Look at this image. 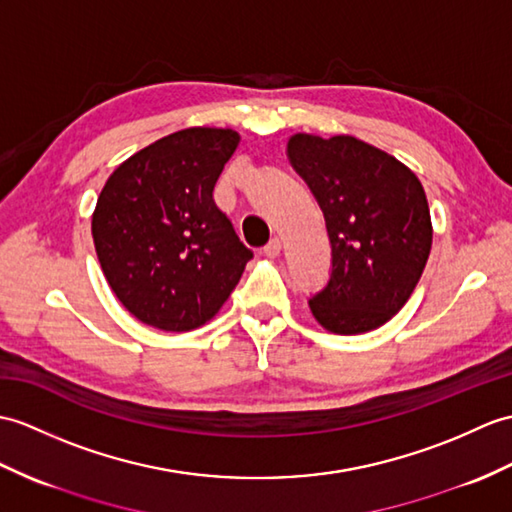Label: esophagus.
Wrapping results in <instances>:
<instances>
[{"mask_svg":"<svg viewBox=\"0 0 512 512\" xmlns=\"http://www.w3.org/2000/svg\"><path fill=\"white\" fill-rule=\"evenodd\" d=\"M264 253L268 257H277L281 253V240H279V237H272V240L264 246Z\"/></svg>","mask_w":512,"mask_h":512,"instance_id":"esophagus-1","label":"esophagus"}]
</instances>
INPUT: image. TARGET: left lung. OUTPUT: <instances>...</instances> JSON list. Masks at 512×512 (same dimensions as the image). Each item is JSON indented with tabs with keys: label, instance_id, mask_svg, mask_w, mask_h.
Returning a JSON list of instances; mask_svg holds the SVG:
<instances>
[{
	"label": "left lung",
	"instance_id": "left-lung-1",
	"mask_svg": "<svg viewBox=\"0 0 512 512\" xmlns=\"http://www.w3.org/2000/svg\"><path fill=\"white\" fill-rule=\"evenodd\" d=\"M288 159L323 209L331 242L329 281L310 299L314 318L340 336L382 327L406 305L430 257L421 181L351 135H292Z\"/></svg>",
	"mask_w": 512,
	"mask_h": 512
}]
</instances>
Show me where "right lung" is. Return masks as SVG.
Here are the masks:
<instances>
[{"instance_id":"add662e5","label":"right lung","mask_w":512,"mask_h":512,"mask_svg":"<svg viewBox=\"0 0 512 512\" xmlns=\"http://www.w3.org/2000/svg\"><path fill=\"white\" fill-rule=\"evenodd\" d=\"M240 135L185 128L135 152L102 187L91 233L104 277L126 310L163 331H192L218 314L253 251L213 187Z\"/></svg>"}]
</instances>
